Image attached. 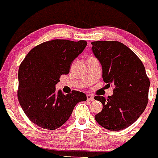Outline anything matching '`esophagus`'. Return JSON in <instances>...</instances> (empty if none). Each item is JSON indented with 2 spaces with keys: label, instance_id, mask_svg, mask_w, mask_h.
<instances>
[{
  "label": "esophagus",
  "instance_id": "34e87169",
  "mask_svg": "<svg viewBox=\"0 0 158 158\" xmlns=\"http://www.w3.org/2000/svg\"><path fill=\"white\" fill-rule=\"evenodd\" d=\"M87 100L88 101H93L94 100V97L91 94H88L87 95Z\"/></svg>",
  "mask_w": 158,
  "mask_h": 158
}]
</instances>
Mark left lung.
Returning a JSON list of instances; mask_svg holds the SVG:
<instances>
[{
  "label": "left lung",
  "mask_w": 158,
  "mask_h": 158,
  "mask_svg": "<svg viewBox=\"0 0 158 158\" xmlns=\"http://www.w3.org/2000/svg\"><path fill=\"white\" fill-rule=\"evenodd\" d=\"M92 52L102 66L106 85L114 86L107 98L96 96L103 109L95 115L96 121L112 131L128 127L142 114L148 101L150 82L140 59L118 41L92 42Z\"/></svg>",
  "instance_id": "left-lung-1"
}]
</instances>
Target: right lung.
I'll return each instance as SVG.
<instances>
[{
	"label": "right lung",
	"mask_w": 158,
	"mask_h": 158,
	"mask_svg": "<svg viewBox=\"0 0 158 158\" xmlns=\"http://www.w3.org/2000/svg\"><path fill=\"white\" fill-rule=\"evenodd\" d=\"M86 46L85 40H53L35 46L26 56L19 66L18 98L33 123L44 129H57L69 119L76 104L87 100L83 92L64 95L55 88Z\"/></svg>",
	"instance_id": "add662e5"
}]
</instances>
